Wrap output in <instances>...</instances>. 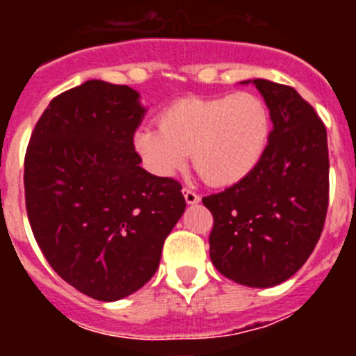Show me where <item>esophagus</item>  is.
I'll list each match as a JSON object with an SVG mask.
<instances>
[{
	"mask_svg": "<svg viewBox=\"0 0 356 356\" xmlns=\"http://www.w3.org/2000/svg\"><path fill=\"white\" fill-rule=\"evenodd\" d=\"M184 197H185V201H187L188 205H196V203H200V194L197 193H194L193 188H187L185 187L184 188Z\"/></svg>",
	"mask_w": 356,
	"mask_h": 356,
	"instance_id": "1",
	"label": "esophagus"
}]
</instances>
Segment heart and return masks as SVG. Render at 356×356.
<instances>
[{"instance_id": "1", "label": "heart", "mask_w": 356, "mask_h": 356, "mask_svg": "<svg viewBox=\"0 0 356 356\" xmlns=\"http://www.w3.org/2000/svg\"><path fill=\"white\" fill-rule=\"evenodd\" d=\"M271 119L259 96L185 97L160 112L159 127H140L134 149L149 172L171 178L193 153L197 175L210 185L242 181L262 160Z\"/></svg>"}]
</instances>
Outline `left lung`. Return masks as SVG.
Here are the masks:
<instances>
[{
  "instance_id": "1",
  "label": "left lung",
  "mask_w": 356,
  "mask_h": 356,
  "mask_svg": "<svg viewBox=\"0 0 356 356\" xmlns=\"http://www.w3.org/2000/svg\"><path fill=\"white\" fill-rule=\"evenodd\" d=\"M248 83V81H244ZM273 131L250 176L203 197L212 212L210 259L226 278L273 287L308 260L323 234L330 194L325 122L289 85L253 80Z\"/></svg>"
}]
</instances>
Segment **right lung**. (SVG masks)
<instances>
[{
  "label": "right lung",
  "instance_id": "1",
  "mask_svg": "<svg viewBox=\"0 0 356 356\" xmlns=\"http://www.w3.org/2000/svg\"><path fill=\"white\" fill-rule=\"evenodd\" d=\"M146 110L128 85L89 80L53 97L24 156V201L40 251L69 285L99 301L139 291L185 210L180 181L140 168Z\"/></svg>",
  "mask_w": 356,
  "mask_h": 356
}]
</instances>
